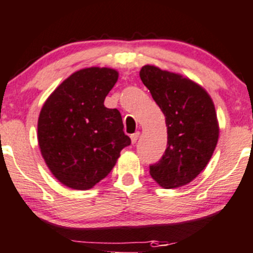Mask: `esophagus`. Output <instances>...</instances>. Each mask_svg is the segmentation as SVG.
Wrapping results in <instances>:
<instances>
[{
  "mask_svg": "<svg viewBox=\"0 0 253 253\" xmlns=\"http://www.w3.org/2000/svg\"><path fill=\"white\" fill-rule=\"evenodd\" d=\"M138 135H140V132H138V131L134 132V134H131V136H130V138H131V142H132V143L136 142L137 138H138Z\"/></svg>",
  "mask_w": 253,
  "mask_h": 253,
  "instance_id": "esophagus-1",
  "label": "esophagus"
}]
</instances>
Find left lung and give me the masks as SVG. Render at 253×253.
<instances>
[{
    "label": "left lung",
    "mask_w": 253,
    "mask_h": 253,
    "mask_svg": "<svg viewBox=\"0 0 253 253\" xmlns=\"http://www.w3.org/2000/svg\"><path fill=\"white\" fill-rule=\"evenodd\" d=\"M140 78L168 126V147L149 173L164 188L182 187L205 169L216 148L219 126L213 101L198 83L154 65L142 66Z\"/></svg>",
    "instance_id": "8db88e82"
}]
</instances>
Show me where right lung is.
<instances>
[{
    "mask_svg": "<svg viewBox=\"0 0 253 253\" xmlns=\"http://www.w3.org/2000/svg\"><path fill=\"white\" fill-rule=\"evenodd\" d=\"M117 81L118 71L110 67L82 69L42 106L37 124L41 154L54 177L69 188H93L131 143L119 111L104 105Z\"/></svg>",
    "mask_w": 253,
    "mask_h": 253,
    "instance_id": "obj_1",
    "label": "right lung"
}]
</instances>
